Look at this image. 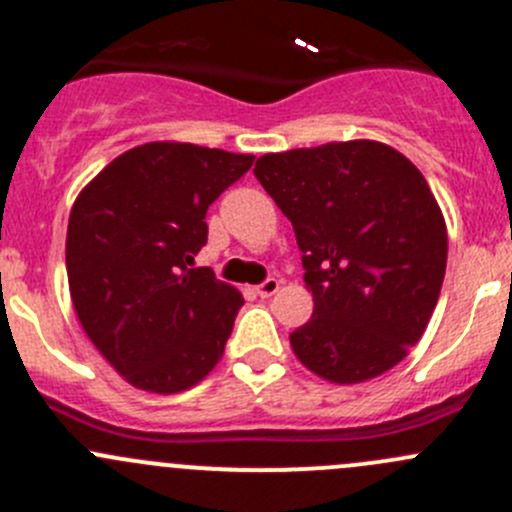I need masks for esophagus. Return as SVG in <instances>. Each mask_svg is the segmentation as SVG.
Returning <instances> with one entry per match:
<instances>
[{
	"mask_svg": "<svg viewBox=\"0 0 512 512\" xmlns=\"http://www.w3.org/2000/svg\"><path fill=\"white\" fill-rule=\"evenodd\" d=\"M279 286H281V281L279 279H266V281H261L259 286H256V294L259 296H274L276 291H279Z\"/></svg>",
	"mask_w": 512,
	"mask_h": 512,
	"instance_id": "esophagus-1",
	"label": "esophagus"
}]
</instances>
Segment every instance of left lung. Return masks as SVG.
<instances>
[{"instance_id": "1", "label": "left lung", "mask_w": 512, "mask_h": 512, "mask_svg": "<svg viewBox=\"0 0 512 512\" xmlns=\"http://www.w3.org/2000/svg\"><path fill=\"white\" fill-rule=\"evenodd\" d=\"M259 178L291 221L314 316L291 332L304 367L337 384L384 374L420 342L447 266L425 175L374 140L269 153Z\"/></svg>"}]
</instances>
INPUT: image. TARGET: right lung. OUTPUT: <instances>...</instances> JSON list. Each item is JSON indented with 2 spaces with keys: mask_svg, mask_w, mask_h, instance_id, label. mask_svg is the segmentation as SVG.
<instances>
[{
  "mask_svg": "<svg viewBox=\"0 0 512 512\" xmlns=\"http://www.w3.org/2000/svg\"><path fill=\"white\" fill-rule=\"evenodd\" d=\"M253 155L148 143L107 165L67 226V279L87 337L133 387L183 392L221 359L243 296L208 266V206Z\"/></svg>",
  "mask_w": 512,
  "mask_h": 512,
  "instance_id": "obj_1",
  "label": "right lung"
}]
</instances>
